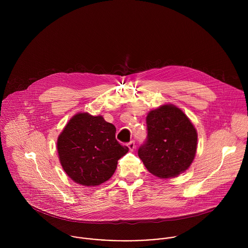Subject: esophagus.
Masks as SVG:
<instances>
[{
	"label": "esophagus",
	"instance_id": "obj_1",
	"mask_svg": "<svg viewBox=\"0 0 248 248\" xmlns=\"http://www.w3.org/2000/svg\"><path fill=\"white\" fill-rule=\"evenodd\" d=\"M128 147H129L130 151H134V150L136 149V143H135L134 140H132V141H130L128 143Z\"/></svg>",
	"mask_w": 248,
	"mask_h": 248
}]
</instances>
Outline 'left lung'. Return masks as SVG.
I'll list each match as a JSON object with an SVG mask.
<instances>
[{
	"label": "left lung",
	"instance_id": "1",
	"mask_svg": "<svg viewBox=\"0 0 248 248\" xmlns=\"http://www.w3.org/2000/svg\"><path fill=\"white\" fill-rule=\"evenodd\" d=\"M148 138L139 149L147 170L159 178L176 177L192 164L198 133L188 116L177 106L164 104L148 112Z\"/></svg>",
	"mask_w": 248,
	"mask_h": 248
}]
</instances>
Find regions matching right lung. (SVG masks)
<instances>
[{"label":"right lung","mask_w":248,"mask_h":248,"mask_svg":"<svg viewBox=\"0 0 248 248\" xmlns=\"http://www.w3.org/2000/svg\"><path fill=\"white\" fill-rule=\"evenodd\" d=\"M115 127L102 115L74 114L57 139V152L65 173L77 184L96 186L113 175L117 161L129 148L115 140Z\"/></svg>","instance_id":"1"}]
</instances>
